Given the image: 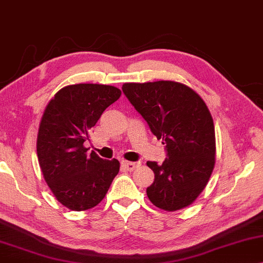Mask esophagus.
Returning a JSON list of instances; mask_svg holds the SVG:
<instances>
[{
	"instance_id": "esophagus-1",
	"label": "esophagus",
	"mask_w": 263,
	"mask_h": 263,
	"mask_svg": "<svg viewBox=\"0 0 263 263\" xmlns=\"http://www.w3.org/2000/svg\"><path fill=\"white\" fill-rule=\"evenodd\" d=\"M121 165L123 167L128 170V172H132V170H135L137 168V165H138V163H136V162H128V161H123L121 162Z\"/></svg>"
}]
</instances>
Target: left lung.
<instances>
[{"label":"left lung","mask_w":263,"mask_h":263,"mask_svg":"<svg viewBox=\"0 0 263 263\" xmlns=\"http://www.w3.org/2000/svg\"><path fill=\"white\" fill-rule=\"evenodd\" d=\"M123 91L167 150L162 164L146 162L155 174L147 198L168 212L193 204L216 163L214 125L205 101L174 81L124 83Z\"/></svg>","instance_id":"1"}]
</instances>
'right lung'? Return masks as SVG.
<instances>
[{"label": "right lung", "instance_id": "1", "mask_svg": "<svg viewBox=\"0 0 263 263\" xmlns=\"http://www.w3.org/2000/svg\"><path fill=\"white\" fill-rule=\"evenodd\" d=\"M120 95L113 86L71 84L57 91L44 110L36 138L39 165L51 192L69 210L93 209L119 173V161L102 160L94 151L88 155L83 143Z\"/></svg>", "mask_w": 263, "mask_h": 263}]
</instances>
